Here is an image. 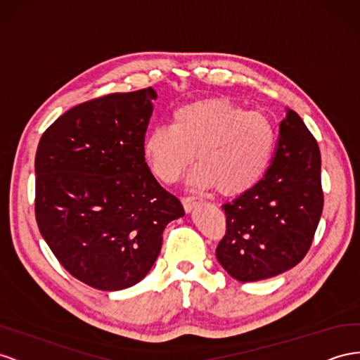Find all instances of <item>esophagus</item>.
<instances>
[{
    "instance_id": "esophagus-1",
    "label": "esophagus",
    "mask_w": 360,
    "mask_h": 360,
    "mask_svg": "<svg viewBox=\"0 0 360 360\" xmlns=\"http://www.w3.org/2000/svg\"><path fill=\"white\" fill-rule=\"evenodd\" d=\"M181 202H183V207H184V210H186V212L189 213V212H192V210H193V207L197 206V204H198V200H197L195 197H183V198H181Z\"/></svg>"
}]
</instances>
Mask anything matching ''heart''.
I'll use <instances>...</instances> for the list:
<instances>
[{"mask_svg":"<svg viewBox=\"0 0 360 360\" xmlns=\"http://www.w3.org/2000/svg\"><path fill=\"white\" fill-rule=\"evenodd\" d=\"M274 148L276 129L268 116L245 112L226 98L180 105L171 125L154 127L143 141L145 160L159 180L177 181L195 154L198 165L189 183L204 189L217 186L224 195H238L257 184Z\"/></svg>","mask_w":360,"mask_h":360,"instance_id":"heart-1","label":"heart"}]
</instances>
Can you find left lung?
<instances>
[{"instance_id":"8db88e82","label":"left lung","mask_w":360,"mask_h":360,"mask_svg":"<svg viewBox=\"0 0 360 360\" xmlns=\"http://www.w3.org/2000/svg\"><path fill=\"white\" fill-rule=\"evenodd\" d=\"M278 143L265 177L222 204L227 231L217 259L239 281L276 277L300 264L323 212L321 156L303 120L285 109Z\"/></svg>"}]
</instances>
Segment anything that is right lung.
<instances>
[{
  "label": "right lung",
  "instance_id": "obj_1",
  "mask_svg": "<svg viewBox=\"0 0 360 360\" xmlns=\"http://www.w3.org/2000/svg\"><path fill=\"white\" fill-rule=\"evenodd\" d=\"M151 87L110 94L63 113L39 142L36 221L63 268L101 290L150 273L163 230L184 215L143 156Z\"/></svg>",
  "mask_w": 360,
  "mask_h": 360
}]
</instances>
